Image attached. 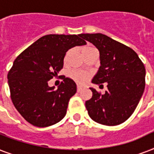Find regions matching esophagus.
<instances>
[{
	"label": "esophagus",
	"mask_w": 154,
	"mask_h": 154,
	"mask_svg": "<svg viewBox=\"0 0 154 154\" xmlns=\"http://www.w3.org/2000/svg\"><path fill=\"white\" fill-rule=\"evenodd\" d=\"M77 92H81L82 90V88L81 86H77Z\"/></svg>",
	"instance_id": "obj_1"
}]
</instances>
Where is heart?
<instances>
[{"instance_id":"heart-1","label":"heart","mask_w":154,"mask_h":154,"mask_svg":"<svg viewBox=\"0 0 154 154\" xmlns=\"http://www.w3.org/2000/svg\"><path fill=\"white\" fill-rule=\"evenodd\" d=\"M91 49H94V48H92V47H85V48L83 49V51L82 52L88 51V50H91ZM69 54V52H68L66 56H65V60H67ZM69 77H71L72 80H74L75 82H77V83H78V84L83 85L89 80L90 75H89V73H86V72L80 71V70H72V71H71V72H69Z\"/></svg>"}]
</instances>
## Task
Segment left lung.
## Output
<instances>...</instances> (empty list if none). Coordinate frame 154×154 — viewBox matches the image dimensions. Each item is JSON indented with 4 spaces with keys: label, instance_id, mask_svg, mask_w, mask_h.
I'll use <instances>...</instances> for the list:
<instances>
[{
    "label": "left lung",
    "instance_id": "obj_1",
    "mask_svg": "<svg viewBox=\"0 0 154 154\" xmlns=\"http://www.w3.org/2000/svg\"><path fill=\"white\" fill-rule=\"evenodd\" d=\"M79 36L95 45L100 53L101 66L92 83L106 82L108 88L105 94L90 88L93 96L85 101L89 117L105 125L122 124L133 114L144 93V64L131 48L106 35L83 33Z\"/></svg>",
    "mask_w": 154,
    "mask_h": 154
}]
</instances>
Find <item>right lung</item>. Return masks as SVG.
<instances>
[{"instance_id": "add662e5", "label": "right lung", "mask_w": 154, "mask_h": 154, "mask_svg": "<svg viewBox=\"0 0 154 154\" xmlns=\"http://www.w3.org/2000/svg\"><path fill=\"white\" fill-rule=\"evenodd\" d=\"M79 35H45L14 60L8 73L11 99L20 114L32 125L50 126L66 114L69 101L77 92L76 83L64 77L55 89L48 82L63 68L69 49L86 45Z\"/></svg>"}]
</instances>
